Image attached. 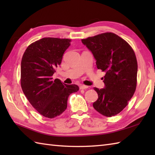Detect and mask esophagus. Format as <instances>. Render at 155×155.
Wrapping results in <instances>:
<instances>
[{
    "mask_svg": "<svg viewBox=\"0 0 155 155\" xmlns=\"http://www.w3.org/2000/svg\"><path fill=\"white\" fill-rule=\"evenodd\" d=\"M88 88V86H86V85L82 84V85H81V86H80V89H82V90L87 89V88Z\"/></svg>",
    "mask_w": 155,
    "mask_h": 155,
    "instance_id": "esophagus-1",
    "label": "esophagus"
}]
</instances>
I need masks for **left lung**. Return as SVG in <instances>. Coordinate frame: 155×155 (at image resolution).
<instances>
[{
  "label": "left lung",
  "mask_w": 155,
  "mask_h": 155,
  "mask_svg": "<svg viewBox=\"0 0 155 155\" xmlns=\"http://www.w3.org/2000/svg\"><path fill=\"white\" fill-rule=\"evenodd\" d=\"M82 42L93 53L98 69L105 72L104 87H94L98 99L93 107L110 117L127 107L137 87V61L134 52L124 39L113 32H105Z\"/></svg>",
  "instance_id": "1"
}]
</instances>
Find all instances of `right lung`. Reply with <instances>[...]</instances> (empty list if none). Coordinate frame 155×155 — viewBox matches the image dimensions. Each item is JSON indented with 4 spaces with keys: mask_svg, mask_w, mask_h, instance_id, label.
Instances as JSON below:
<instances>
[{
    "mask_svg": "<svg viewBox=\"0 0 155 155\" xmlns=\"http://www.w3.org/2000/svg\"><path fill=\"white\" fill-rule=\"evenodd\" d=\"M68 38H43L26 49L21 61V84L29 103L45 117L52 118L67 108L68 98L79 90L76 84L53 80L55 69L71 45Z\"/></svg>",
    "mask_w": 155,
    "mask_h": 155,
    "instance_id": "right-lung-1",
    "label": "right lung"
}]
</instances>
